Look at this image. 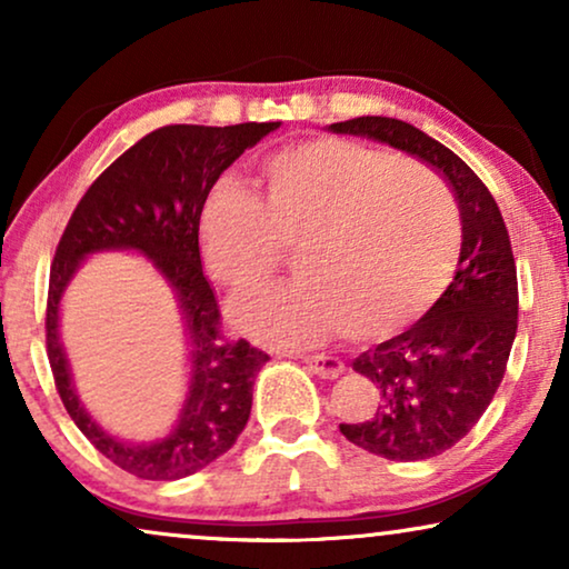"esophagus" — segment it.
Returning <instances> with one entry per match:
<instances>
[{
    "instance_id": "obj_1",
    "label": "esophagus",
    "mask_w": 569,
    "mask_h": 569,
    "mask_svg": "<svg viewBox=\"0 0 569 569\" xmlns=\"http://www.w3.org/2000/svg\"><path fill=\"white\" fill-rule=\"evenodd\" d=\"M306 365L310 372H316L318 378H339L345 372V362L339 357H329V355H313L306 357Z\"/></svg>"
}]
</instances>
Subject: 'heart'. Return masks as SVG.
Returning a JSON list of instances; mask_svg holds the SVG:
<instances>
[{"mask_svg": "<svg viewBox=\"0 0 569 569\" xmlns=\"http://www.w3.org/2000/svg\"><path fill=\"white\" fill-rule=\"evenodd\" d=\"M267 197L224 173L199 212L201 253L230 290H248L295 243L292 282L232 302L248 337L310 347L345 329L383 339L432 306L458 253V212L446 186L415 162L313 139L263 162Z\"/></svg>", "mask_w": 569, "mask_h": 569, "instance_id": "b5f03b06", "label": "heart"}]
</instances>
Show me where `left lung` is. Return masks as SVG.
I'll return each mask as SVG.
<instances>
[{
    "label": "left lung",
    "instance_id": "obj_1",
    "mask_svg": "<svg viewBox=\"0 0 569 569\" xmlns=\"http://www.w3.org/2000/svg\"><path fill=\"white\" fill-rule=\"evenodd\" d=\"M329 131L425 160L450 183L461 209L453 282L407 331L357 357L352 368L376 383L380 403L368 422L339 425L349 442L388 461H425L466 438L502 383L518 331V277L508 228L477 173L411 123L360 116L331 123Z\"/></svg>",
    "mask_w": 569,
    "mask_h": 569
}]
</instances>
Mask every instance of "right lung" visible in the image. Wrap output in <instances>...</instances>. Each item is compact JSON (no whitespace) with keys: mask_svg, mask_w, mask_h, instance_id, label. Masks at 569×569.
<instances>
[{"mask_svg":"<svg viewBox=\"0 0 569 569\" xmlns=\"http://www.w3.org/2000/svg\"><path fill=\"white\" fill-rule=\"evenodd\" d=\"M279 121L236 127L154 129L111 162L77 204L51 263L46 347L57 391L80 432L119 469L139 479L176 481L204 469L236 446L251 415L253 380L269 360L246 339L220 331V308L201 269L199 212L209 186L259 144ZM129 250L167 279L177 295L190 347V386L179 419L166 439L129 443L100 428L76 396L60 345V300L84 258Z\"/></svg>","mask_w":569,"mask_h":569,"instance_id":"right-lung-1","label":"right lung"}]
</instances>
